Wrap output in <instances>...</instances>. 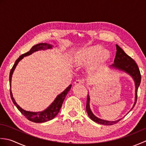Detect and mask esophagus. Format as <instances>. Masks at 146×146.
<instances>
[{
	"mask_svg": "<svg viewBox=\"0 0 146 146\" xmlns=\"http://www.w3.org/2000/svg\"><path fill=\"white\" fill-rule=\"evenodd\" d=\"M83 82L81 80H77L75 82V84L76 85H81L83 84Z\"/></svg>",
	"mask_w": 146,
	"mask_h": 146,
	"instance_id": "obj_1",
	"label": "esophagus"
}]
</instances>
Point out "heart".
<instances>
[{"mask_svg":"<svg viewBox=\"0 0 146 146\" xmlns=\"http://www.w3.org/2000/svg\"><path fill=\"white\" fill-rule=\"evenodd\" d=\"M109 58L110 52L107 49H102L99 45L91 46L77 52L73 56V63L77 67H85L91 63L88 73L93 75L100 72Z\"/></svg>","mask_w":146,"mask_h":146,"instance_id":"obj_1","label":"heart"}]
</instances>
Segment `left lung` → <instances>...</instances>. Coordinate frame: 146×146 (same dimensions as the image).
Here are the masks:
<instances>
[{"mask_svg":"<svg viewBox=\"0 0 146 146\" xmlns=\"http://www.w3.org/2000/svg\"><path fill=\"white\" fill-rule=\"evenodd\" d=\"M116 48H117V52L115 55V58L114 60V63L111 64V66H113L117 69H119L120 70H123L125 71L127 73H129L130 75L132 76V78H134L135 81V103L134 104V106L133 108L135 106L136 104V102H137V90L139 85H140V83L141 82V75L140 70H139V68L137 66V64H136L135 61L133 60V59L130 57L125 52L123 51L122 48H120L119 46L116 44ZM89 102H90V97L89 95H87V100H86V110L87 111L88 116L90 118L94 120V122H96L97 123H100V124L103 125H113L115 124L118 122L121 119H119L116 121H107V120H104L98 119L96 116H95L92 111L90 110V105H89Z\"/></svg>","mask_w":146,"mask_h":146,"instance_id":"left-lung-1","label":"left lung"}]
</instances>
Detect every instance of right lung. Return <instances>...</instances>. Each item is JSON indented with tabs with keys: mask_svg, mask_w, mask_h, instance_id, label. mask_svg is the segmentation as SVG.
<instances>
[{
	"mask_svg": "<svg viewBox=\"0 0 146 146\" xmlns=\"http://www.w3.org/2000/svg\"><path fill=\"white\" fill-rule=\"evenodd\" d=\"M49 48H52V46L46 44V43H40V44H38L35 46H34L32 47V48L30 49V51L26 52L20 56L17 59V60L15 61L14 64L12 66V69L11 70L10 75H9V82H10V86H11V78H12V73H13V71L15 70V68L16 67L17 63H19L21 60H22L24 56H29L33 52L35 51H37L38 50H41V49H49ZM71 87V85H70L65 90L62 92L61 94L58 95L56 98L55 99L54 101L52 102V104L49 106L47 109L42 111H40V112H31V111H27L23 110V108H21L19 105L17 104L16 102L14 100V99L12 97V94L11 92V90L10 88V94H11V97L12 102H13L14 104L16 106L17 109L21 111V113L27 119L31 121V122H35V123H41V122H45L49 121L50 120H52L54 119V117L58 113L59 111H60V108H61L62 104H63V102L64 100L65 97H66V95L68 94V92L70 90Z\"/></svg>",
	"mask_w": 146,
	"mask_h": 146,
	"instance_id": "obj_1",
	"label": "right lung"
}]
</instances>
